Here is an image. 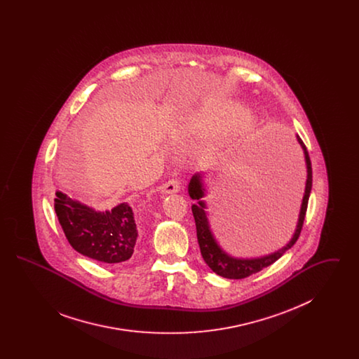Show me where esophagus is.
Instances as JSON below:
<instances>
[{"label":"esophagus","instance_id":"esophagus-1","mask_svg":"<svg viewBox=\"0 0 359 359\" xmlns=\"http://www.w3.org/2000/svg\"><path fill=\"white\" fill-rule=\"evenodd\" d=\"M179 189H180V182L177 179H171L160 187V191L164 194H175V192H179Z\"/></svg>","mask_w":359,"mask_h":359}]
</instances>
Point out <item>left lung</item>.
I'll use <instances>...</instances> for the list:
<instances>
[{
	"instance_id": "left-lung-1",
	"label": "left lung",
	"mask_w": 359,
	"mask_h": 359,
	"mask_svg": "<svg viewBox=\"0 0 359 359\" xmlns=\"http://www.w3.org/2000/svg\"><path fill=\"white\" fill-rule=\"evenodd\" d=\"M296 137H297V141L304 152L306 165H307L306 191H304L303 202L300 207L299 221H297L296 230H294L292 238L284 248H281L280 250L274 252L272 255L257 257V258H238V257L230 256L229 253H226L214 237L210 223H208V218H207V211H205L207 205L203 201L205 195V182H203L205 176H203V173H195L191 177L189 184H188V194H189L191 199L198 202L191 207L194 218H195V224H196L198 243H199L201 253H202L205 264L210 266V269L212 272L222 276L224 278H234V280L249 277L250 274L257 273V272L262 271L264 268L272 265L296 243V241L302 233V229H303V223H304L306 212H307L308 199H309V194H311V188H312V167H311L309 154H308L307 148H306L303 140L299 136Z\"/></svg>"
}]
</instances>
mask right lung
Here are the masks:
<instances>
[{
    "instance_id": "1",
    "label": "right lung",
    "mask_w": 359,
    "mask_h": 359,
    "mask_svg": "<svg viewBox=\"0 0 359 359\" xmlns=\"http://www.w3.org/2000/svg\"><path fill=\"white\" fill-rule=\"evenodd\" d=\"M55 212L78 253L106 264L122 262L133 255L138 231L128 203L97 211L56 191Z\"/></svg>"
}]
</instances>
